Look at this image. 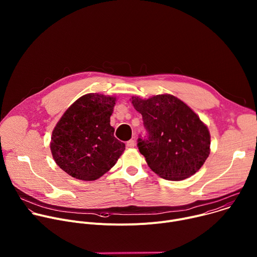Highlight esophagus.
Segmentation results:
<instances>
[{
	"instance_id": "34e87169",
	"label": "esophagus",
	"mask_w": 257,
	"mask_h": 257,
	"mask_svg": "<svg viewBox=\"0 0 257 257\" xmlns=\"http://www.w3.org/2000/svg\"><path fill=\"white\" fill-rule=\"evenodd\" d=\"M126 145H127V148H129V149L134 148V146H135V140L134 139H130L129 141H127Z\"/></svg>"
}]
</instances>
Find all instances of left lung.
Instances as JSON below:
<instances>
[{
	"label": "left lung",
	"mask_w": 257,
	"mask_h": 257,
	"mask_svg": "<svg viewBox=\"0 0 257 257\" xmlns=\"http://www.w3.org/2000/svg\"><path fill=\"white\" fill-rule=\"evenodd\" d=\"M148 131L138 138V150L149 167L160 177L181 181L194 175L210 153L206 125L178 97L159 94L148 99L132 96Z\"/></svg>",
	"instance_id": "1"
}]
</instances>
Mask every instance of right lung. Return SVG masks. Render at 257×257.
Returning a JSON list of instances; mask_svg holds the SVG:
<instances>
[{
  "instance_id": "obj_1",
  "label": "right lung",
  "mask_w": 257,
  "mask_h": 257,
  "mask_svg": "<svg viewBox=\"0 0 257 257\" xmlns=\"http://www.w3.org/2000/svg\"><path fill=\"white\" fill-rule=\"evenodd\" d=\"M116 97L87 93L72 103L53 130L51 152L68 175L93 181L111 170L125 150L109 124Z\"/></svg>"
}]
</instances>
